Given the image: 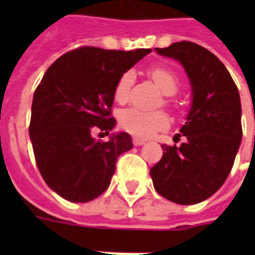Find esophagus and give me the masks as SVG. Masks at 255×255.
I'll list each match as a JSON object with an SVG mask.
<instances>
[{"instance_id": "34e87169", "label": "esophagus", "mask_w": 255, "mask_h": 255, "mask_svg": "<svg viewBox=\"0 0 255 255\" xmlns=\"http://www.w3.org/2000/svg\"><path fill=\"white\" fill-rule=\"evenodd\" d=\"M144 139H140V138H132V143L135 144V146H142V144H144Z\"/></svg>"}]
</instances>
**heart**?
I'll return each instance as SVG.
<instances>
[{
    "mask_svg": "<svg viewBox=\"0 0 255 255\" xmlns=\"http://www.w3.org/2000/svg\"><path fill=\"white\" fill-rule=\"evenodd\" d=\"M151 80L157 84L161 93L165 95L176 94L179 90V78L172 69L162 65H155L147 69ZM133 83V73L131 71L124 72L115 86V101L119 104H126L129 94V89ZM165 104L171 105L172 101L168 98ZM119 123L124 131H127L138 138H149L155 131L168 127L169 117L164 111H142L138 108L126 109L120 113Z\"/></svg>",
    "mask_w": 255,
    "mask_h": 255,
    "instance_id": "1",
    "label": "heart"
}]
</instances>
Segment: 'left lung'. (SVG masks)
<instances>
[{
	"instance_id": "1",
	"label": "left lung",
	"mask_w": 255,
	"mask_h": 255,
	"mask_svg": "<svg viewBox=\"0 0 255 255\" xmlns=\"http://www.w3.org/2000/svg\"><path fill=\"white\" fill-rule=\"evenodd\" d=\"M155 50L183 64L192 105L180 129L186 140L179 147L162 144V157L150 176L160 195L194 205L212 197L234 166L242 140L241 97L224 64L201 45L182 41Z\"/></svg>"
}]
</instances>
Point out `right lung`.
<instances>
[{"mask_svg":"<svg viewBox=\"0 0 255 255\" xmlns=\"http://www.w3.org/2000/svg\"><path fill=\"white\" fill-rule=\"evenodd\" d=\"M150 49L133 52L82 46L65 53L47 68L31 108L30 138L43 180L71 202H89L111 184L119 155L132 149L127 132L108 142L115 86L123 73Z\"/></svg>","mask_w":255,"mask_h":255,"instance_id":"add662e5","label":"right lung"}]
</instances>
